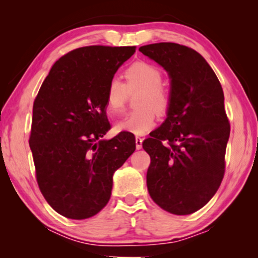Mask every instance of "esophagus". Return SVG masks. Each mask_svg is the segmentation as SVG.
<instances>
[{
    "mask_svg": "<svg viewBox=\"0 0 258 258\" xmlns=\"http://www.w3.org/2000/svg\"><path fill=\"white\" fill-rule=\"evenodd\" d=\"M135 142H136V149H141V148H142V142H143V139H142V137L136 136Z\"/></svg>",
    "mask_w": 258,
    "mask_h": 258,
    "instance_id": "34e87169",
    "label": "esophagus"
}]
</instances>
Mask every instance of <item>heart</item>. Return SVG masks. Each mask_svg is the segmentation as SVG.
<instances>
[{
    "label": "heart",
    "instance_id": "obj_1",
    "mask_svg": "<svg viewBox=\"0 0 258 258\" xmlns=\"http://www.w3.org/2000/svg\"><path fill=\"white\" fill-rule=\"evenodd\" d=\"M125 84L118 79L109 81L105 91V109L110 116L124 110L129 93L141 90L137 98L139 109L126 115L116 124L118 132L144 135L156 124L157 112L163 115L170 107V94L162 86L163 74L156 66L148 62H135L124 72Z\"/></svg>",
    "mask_w": 258,
    "mask_h": 258
}]
</instances>
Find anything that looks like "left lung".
Returning a JSON list of instances; mask_svg holds the SVG:
<instances>
[{"instance_id":"1","label":"left lung","mask_w":258,"mask_h":258,"mask_svg":"<svg viewBox=\"0 0 258 258\" xmlns=\"http://www.w3.org/2000/svg\"><path fill=\"white\" fill-rule=\"evenodd\" d=\"M140 51L163 67L171 80L167 118L142 143L150 156L148 191L168 213L192 214L209 202L224 176L230 123L223 89L191 48L161 42Z\"/></svg>"}]
</instances>
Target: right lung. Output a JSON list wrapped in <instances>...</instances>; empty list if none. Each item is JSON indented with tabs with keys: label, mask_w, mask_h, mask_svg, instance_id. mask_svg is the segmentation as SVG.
Listing matches in <instances>:
<instances>
[{
	"label": "right lung",
	"mask_w": 258,
	"mask_h": 258,
	"mask_svg": "<svg viewBox=\"0 0 258 258\" xmlns=\"http://www.w3.org/2000/svg\"><path fill=\"white\" fill-rule=\"evenodd\" d=\"M135 47L89 45L52 66L33 107L29 146L42 195L56 213L89 218L107 206L112 175L136 149L130 133L109 129L105 91Z\"/></svg>",
	"instance_id": "obj_1"
}]
</instances>
